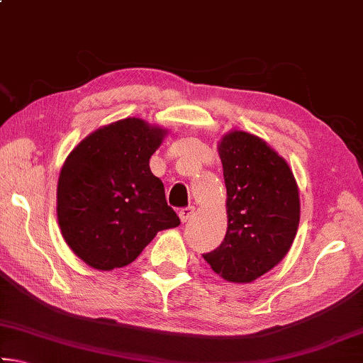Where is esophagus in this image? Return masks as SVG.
<instances>
[{
    "mask_svg": "<svg viewBox=\"0 0 363 363\" xmlns=\"http://www.w3.org/2000/svg\"><path fill=\"white\" fill-rule=\"evenodd\" d=\"M194 214H195V208L194 206L181 208V210H179V218H181L182 223H187V220L192 219Z\"/></svg>",
    "mask_w": 363,
    "mask_h": 363,
    "instance_id": "obj_1",
    "label": "esophagus"
}]
</instances>
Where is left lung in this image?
<instances>
[{"mask_svg":"<svg viewBox=\"0 0 363 363\" xmlns=\"http://www.w3.org/2000/svg\"><path fill=\"white\" fill-rule=\"evenodd\" d=\"M229 225L205 261L227 281L250 284L284 259L299 224V194L286 162L245 131L219 144Z\"/></svg>","mask_w":363,"mask_h":363,"instance_id":"left-lung-1","label":"left lung"}]
</instances>
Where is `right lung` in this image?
<instances>
[{
  "label": "right lung",
  "mask_w": 363,
  "mask_h": 363,
  "mask_svg": "<svg viewBox=\"0 0 363 363\" xmlns=\"http://www.w3.org/2000/svg\"><path fill=\"white\" fill-rule=\"evenodd\" d=\"M163 136L162 128L125 118L89 134L67 157L57 219L67 245L88 266H128L157 232L181 224L149 167Z\"/></svg>",
  "instance_id": "right-lung-1"
}]
</instances>
